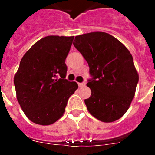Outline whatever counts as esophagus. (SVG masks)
I'll use <instances>...</instances> for the list:
<instances>
[{"label":"esophagus","mask_w":155,"mask_h":155,"mask_svg":"<svg viewBox=\"0 0 155 155\" xmlns=\"http://www.w3.org/2000/svg\"><path fill=\"white\" fill-rule=\"evenodd\" d=\"M86 84V82H82V83H78V85L79 87H83V86H85Z\"/></svg>","instance_id":"34e87169"}]
</instances>
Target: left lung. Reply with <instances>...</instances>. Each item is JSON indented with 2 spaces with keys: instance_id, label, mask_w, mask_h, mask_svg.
<instances>
[{
  "instance_id": "8db88e82",
  "label": "left lung",
  "mask_w": 155,
  "mask_h": 155,
  "mask_svg": "<svg viewBox=\"0 0 155 155\" xmlns=\"http://www.w3.org/2000/svg\"><path fill=\"white\" fill-rule=\"evenodd\" d=\"M73 44L93 77L87 84L91 96L84 100L88 112L104 123L120 119L130 108L139 81L131 53L120 41L102 31L77 35Z\"/></svg>"
}]
</instances>
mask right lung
<instances>
[{
    "label": "right lung",
    "mask_w": 155,
    "mask_h": 155,
    "mask_svg": "<svg viewBox=\"0 0 155 155\" xmlns=\"http://www.w3.org/2000/svg\"><path fill=\"white\" fill-rule=\"evenodd\" d=\"M73 40L74 36H46L21 58L14 77L16 97L34 124L47 126L57 122L65 112L68 98L78 87L75 81L65 79V60Z\"/></svg>",
    "instance_id": "obj_1"
}]
</instances>
